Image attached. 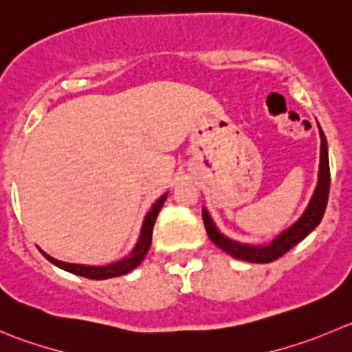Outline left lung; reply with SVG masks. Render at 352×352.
I'll return each mask as SVG.
<instances>
[{
  "instance_id": "8db88e82",
  "label": "left lung",
  "mask_w": 352,
  "mask_h": 352,
  "mask_svg": "<svg viewBox=\"0 0 352 352\" xmlns=\"http://www.w3.org/2000/svg\"><path fill=\"white\" fill-rule=\"evenodd\" d=\"M320 138H321V148H320V173H318V183L314 188L313 197H311L309 204H307L306 210L302 216L296 221V223L287 228L285 232L280 233L278 236H274L267 245H247V243L235 242L230 240L228 236H224L216 228L212 217L209 216L206 209H202L204 226L209 235L210 242L216 243L221 250L233 256L235 259L249 261V263H271L282 257L283 254L289 252L294 245L306 239L318 224H320L321 217H323L324 209H327V202H329V192H330V166H329V145H327V138H324L323 131L320 128Z\"/></svg>"
}]
</instances>
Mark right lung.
Masks as SVG:
<instances>
[{"mask_svg":"<svg viewBox=\"0 0 352 352\" xmlns=\"http://www.w3.org/2000/svg\"><path fill=\"white\" fill-rule=\"evenodd\" d=\"M166 199H167V193H164V195L153 204L152 209L146 212L145 221H143V226H142V233H140L138 243H136L135 249L131 250V254H129L128 257H124V259L117 261V263L107 264V266H86V264H70V263H63V261H58V259H53L52 256L45 254L43 250L41 254L50 261V263L55 264V266L62 267V270L69 271V273L85 276V278L107 280V278H113V276H122V274L129 273V271L135 270L136 266H140L143 257H145L146 252H148L150 243H152L153 224H155L157 216H159V210L162 209Z\"/></svg>","mask_w":352,"mask_h":352,"instance_id":"1","label":"right lung"}]
</instances>
